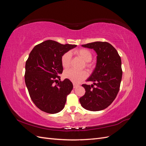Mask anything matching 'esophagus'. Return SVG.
Masks as SVG:
<instances>
[{"instance_id":"34e87169","label":"esophagus","mask_w":146,"mask_h":146,"mask_svg":"<svg viewBox=\"0 0 146 146\" xmlns=\"http://www.w3.org/2000/svg\"><path fill=\"white\" fill-rule=\"evenodd\" d=\"M73 86H74V88H76L78 86V85H77L76 83H73Z\"/></svg>"}]
</instances>
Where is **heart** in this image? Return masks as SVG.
<instances>
[{
    "label": "heart",
    "instance_id": "heart-1",
    "mask_svg": "<svg viewBox=\"0 0 146 146\" xmlns=\"http://www.w3.org/2000/svg\"><path fill=\"white\" fill-rule=\"evenodd\" d=\"M74 53L79 57H80L85 62H86V67H91V64H90L89 62L92 60V54L89 50L86 49V48H80V49L75 51ZM70 59H71V54H70V52L64 53L61 56V63L64 68H68L69 67L70 65ZM87 76V72L85 70L77 71V70H73L72 69H66L63 72V76L65 78L69 79V80L76 83H80L81 81L86 78Z\"/></svg>",
    "mask_w": 146,
    "mask_h": 146
}]
</instances>
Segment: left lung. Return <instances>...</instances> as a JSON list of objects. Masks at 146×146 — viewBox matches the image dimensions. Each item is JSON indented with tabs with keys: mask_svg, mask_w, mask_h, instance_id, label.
Listing matches in <instances>:
<instances>
[{
	"mask_svg": "<svg viewBox=\"0 0 146 146\" xmlns=\"http://www.w3.org/2000/svg\"><path fill=\"white\" fill-rule=\"evenodd\" d=\"M82 46L93 49L98 56L96 68L86 80L93 84L82 85L86 92L79 100L87 110L100 111L111 105L119 91L122 76L121 57L107 42L96 41Z\"/></svg>",
	"mask_w": 146,
	"mask_h": 146,
	"instance_id": "left-lung-1",
	"label": "left lung"
}]
</instances>
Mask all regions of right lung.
<instances>
[{"label":"right lung","instance_id":"right-lung-1","mask_svg":"<svg viewBox=\"0 0 146 146\" xmlns=\"http://www.w3.org/2000/svg\"><path fill=\"white\" fill-rule=\"evenodd\" d=\"M76 46L47 40L35 46L30 53L25 63V82L31 99L41 111L55 114L64 107L72 83L67 78L56 85L54 83L60 80L58 75L63 72L61 56Z\"/></svg>","mask_w":146,"mask_h":146}]
</instances>
